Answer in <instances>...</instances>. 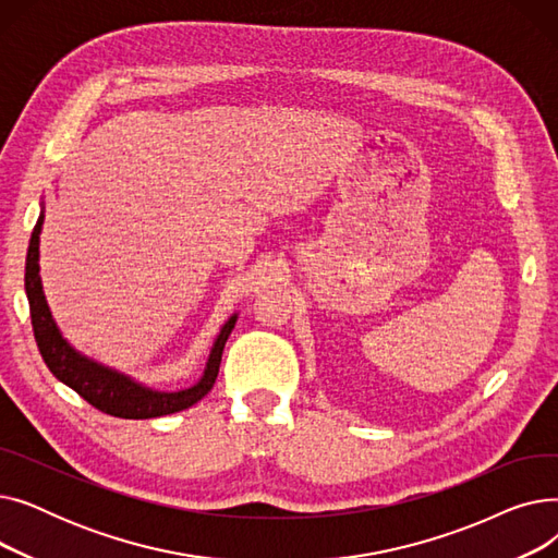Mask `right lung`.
<instances>
[{
  "label": "right lung",
  "instance_id": "right-lung-1",
  "mask_svg": "<svg viewBox=\"0 0 558 558\" xmlns=\"http://www.w3.org/2000/svg\"><path fill=\"white\" fill-rule=\"evenodd\" d=\"M40 230H43V215L38 217V223L32 232V242H28L26 251V269H24V289L28 299V312H32V326L34 337L38 343L40 355L47 364V368L65 383L70 389H74L85 402H90L99 412L114 416V418H158L173 412H183V409L198 402L203 396L215 387V379L221 364V353L230 330L234 328L238 316H230L228 324L221 328L213 353L205 366L203 377L190 389L162 393L146 389L131 377L110 371L93 360L78 355L76 350L58 332L51 312L47 307L43 282H40V267H38V244H40Z\"/></svg>",
  "mask_w": 558,
  "mask_h": 558
}]
</instances>
